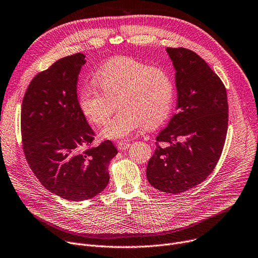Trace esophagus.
Returning <instances> with one entry per match:
<instances>
[{
  "label": "esophagus",
  "instance_id": "obj_1",
  "mask_svg": "<svg viewBox=\"0 0 258 258\" xmlns=\"http://www.w3.org/2000/svg\"><path fill=\"white\" fill-rule=\"evenodd\" d=\"M130 146H131V144L125 141H120L117 143V148L119 150H126V149H128Z\"/></svg>",
  "mask_w": 258,
  "mask_h": 258
}]
</instances>
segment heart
Returning <instances> with one entry per match:
<instances>
[{
  "label": "heart",
  "mask_w": 258,
  "mask_h": 258,
  "mask_svg": "<svg viewBox=\"0 0 258 258\" xmlns=\"http://www.w3.org/2000/svg\"><path fill=\"white\" fill-rule=\"evenodd\" d=\"M96 83L83 85L79 105L89 121L102 125L118 99L120 111L101 131L107 139H125L142 127L156 126L169 116L174 102V84L169 73L130 57L115 58L94 76Z\"/></svg>",
  "instance_id": "b5f03b06"
}]
</instances>
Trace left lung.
Here are the masks:
<instances>
[{
  "label": "left lung",
  "instance_id": "1",
  "mask_svg": "<svg viewBox=\"0 0 258 258\" xmlns=\"http://www.w3.org/2000/svg\"><path fill=\"white\" fill-rule=\"evenodd\" d=\"M175 70L177 113L157 137L146 176L157 190L179 194L213 172L224 146L228 102L224 84L201 57L167 47Z\"/></svg>",
  "mask_w": 258,
  "mask_h": 258
}]
</instances>
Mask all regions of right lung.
Returning a JSON list of instances; mask_svg holds the SVG:
<instances>
[{
    "instance_id": "1",
    "label": "right lung",
    "mask_w": 258,
    "mask_h": 258,
    "mask_svg": "<svg viewBox=\"0 0 258 258\" xmlns=\"http://www.w3.org/2000/svg\"><path fill=\"white\" fill-rule=\"evenodd\" d=\"M85 55L56 61L33 78L25 93L23 148L41 184L71 201L93 198L108 185V166L117 154L110 140L90 147L94 132L83 114L77 84Z\"/></svg>"
}]
</instances>
